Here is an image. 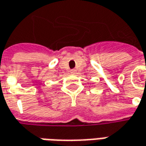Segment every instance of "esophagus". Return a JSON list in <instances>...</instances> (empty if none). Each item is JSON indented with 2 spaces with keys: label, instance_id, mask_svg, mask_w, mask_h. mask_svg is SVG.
Returning <instances> with one entry per match:
<instances>
[{
  "label": "esophagus",
  "instance_id": "1",
  "mask_svg": "<svg viewBox=\"0 0 146 146\" xmlns=\"http://www.w3.org/2000/svg\"><path fill=\"white\" fill-rule=\"evenodd\" d=\"M76 70H70V73H76Z\"/></svg>",
  "mask_w": 146,
  "mask_h": 146
}]
</instances>
